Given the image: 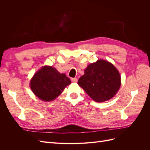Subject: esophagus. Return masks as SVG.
Instances as JSON below:
<instances>
[{"label":"esophagus","mask_w":150,"mask_h":150,"mask_svg":"<svg viewBox=\"0 0 150 150\" xmlns=\"http://www.w3.org/2000/svg\"><path fill=\"white\" fill-rule=\"evenodd\" d=\"M71 81H72V82L76 83L77 81H78V79L76 78H71Z\"/></svg>","instance_id":"34e87169"}]
</instances>
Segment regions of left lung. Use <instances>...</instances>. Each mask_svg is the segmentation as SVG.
<instances>
[{"mask_svg": "<svg viewBox=\"0 0 150 150\" xmlns=\"http://www.w3.org/2000/svg\"><path fill=\"white\" fill-rule=\"evenodd\" d=\"M78 84L94 101L104 102L114 97L119 90L121 76L114 65L100 59L88 66Z\"/></svg>", "mask_w": 150, "mask_h": 150, "instance_id": "left-lung-1", "label": "left lung"}]
</instances>
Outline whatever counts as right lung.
I'll return each mask as SVG.
<instances>
[{
  "label": "right lung",
  "mask_w": 150,
  "mask_h": 150,
  "mask_svg": "<svg viewBox=\"0 0 150 150\" xmlns=\"http://www.w3.org/2000/svg\"><path fill=\"white\" fill-rule=\"evenodd\" d=\"M71 83L65 74H61L52 66H46L34 75L30 87L33 93L42 101H51L59 96Z\"/></svg>",
  "instance_id": "obj_1"
}]
</instances>
